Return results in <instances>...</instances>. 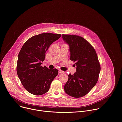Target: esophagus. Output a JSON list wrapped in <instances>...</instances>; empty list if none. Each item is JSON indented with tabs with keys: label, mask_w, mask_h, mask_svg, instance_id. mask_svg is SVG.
<instances>
[{
	"label": "esophagus",
	"mask_w": 122,
	"mask_h": 122,
	"mask_svg": "<svg viewBox=\"0 0 122 122\" xmlns=\"http://www.w3.org/2000/svg\"><path fill=\"white\" fill-rule=\"evenodd\" d=\"M59 73H64V72L63 71H62V70H59Z\"/></svg>",
	"instance_id": "esophagus-1"
}]
</instances>
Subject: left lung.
<instances>
[{
  "label": "left lung",
  "instance_id": "obj_1",
  "mask_svg": "<svg viewBox=\"0 0 122 122\" xmlns=\"http://www.w3.org/2000/svg\"><path fill=\"white\" fill-rule=\"evenodd\" d=\"M62 37L69 45L70 60L76 62V72L68 75L64 91L73 97H84L96 85L98 79L101 68L97 53L82 37L62 34Z\"/></svg>",
  "mask_w": 122,
  "mask_h": 122
}]
</instances>
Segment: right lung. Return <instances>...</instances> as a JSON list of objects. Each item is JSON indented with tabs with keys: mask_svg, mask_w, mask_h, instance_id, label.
<instances>
[{
	"mask_svg": "<svg viewBox=\"0 0 122 122\" xmlns=\"http://www.w3.org/2000/svg\"><path fill=\"white\" fill-rule=\"evenodd\" d=\"M61 34L49 33L35 35L27 40L18 56L16 71L25 89L36 96L48 91L50 84L58 74L57 69H49L41 66L46 52Z\"/></svg>",
	"mask_w": 122,
	"mask_h": 122,
	"instance_id": "right-lung-1",
	"label": "right lung"
}]
</instances>
